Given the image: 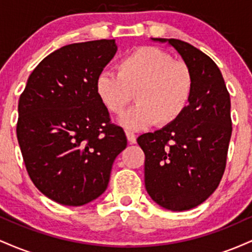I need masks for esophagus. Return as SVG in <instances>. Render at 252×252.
<instances>
[{
  "instance_id": "obj_1",
  "label": "esophagus",
  "mask_w": 252,
  "mask_h": 252,
  "mask_svg": "<svg viewBox=\"0 0 252 252\" xmlns=\"http://www.w3.org/2000/svg\"><path fill=\"white\" fill-rule=\"evenodd\" d=\"M126 138H128V142L129 143H136V135L134 132L131 131H126Z\"/></svg>"
}]
</instances>
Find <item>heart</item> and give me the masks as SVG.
Returning <instances> with one entry per match:
<instances>
[{"label": "heart", "mask_w": 252, "mask_h": 252, "mask_svg": "<svg viewBox=\"0 0 252 252\" xmlns=\"http://www.w3.org/2000/svg\"><path fill=\"white\" fill-rule=\"evenodd\" d=\"M118 73L104 71L96 79V94L106 110L120 115L134 99L137 105L120 118L124 128L141 130L169 126L189 108L194 89L185 63L153 46L138 47L118 63Z\"/></svg>", "instance_id": "b5f03b06"}]
</instances>
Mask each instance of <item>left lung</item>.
Listing matches in <instances>:
<instances>
[{
    "instance_id": "1",
    "label": "left lung",
    "mask_w": 252,
    "mask_h": 252,
    "mask_svg": "<svg viewBox=\"0 0 252 252\" xmlns=\"http://www.w3.org/2000/svg\"><path fill=\"white\" fill-rule=\"evenodd\" d=\"M152 40L178 51L194 89L180 118L137 138L146 155L144 184L161 207L186 211L206 200L224 174L232 132L230 94L218 66L200 50L178 39Z\"/></svg>"
}]
</instances>
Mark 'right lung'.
Here are the masks:
<instances>
[{
  "label": "right lung",
  "instance_id": "obj_1",
  "mask_svg": "<svg viewBox=\"0 0 252 252\" xmlns=\"http://www.w3.org/2000/svg\"><path fill=\"white\" fill-rule=\"evenodd\" d=\"M116 52L115 40L63 46L34 68L20 96L16 135L26 169L58 204L82 206L102 195L126 147L94 86Z\"/></svg>",
  "mask_w": 252,
  "mask_h": 252
}]
</instances>
